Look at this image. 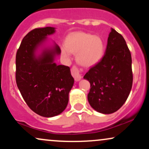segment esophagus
Segmentation results:
<instances>
[{
	"instance_id": "obj_1",
	"label": "esophagus",
	"mask_w": 149,
	"mask_h": 149,
	"mask_svg": "<svg viewBox=\"0 0 149 149\" xmlns=\"http://www.w3.org/2000/svg\"><path fill=\"white\" fill-rule=\"evenodd\" d=\"M71 74H72L73 77L75 78V80H76V81H79V80L81 79V73H80L79 69H78L76 66H73L72 67V69H71Z\"/></svg>"
}]
</instances>
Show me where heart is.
<instances>
[{"label":"heart","mask_w":149,"mask_h":149,"mask_svg":"<svg viewBox=\"0 0 149 149\" xmlns=\"http://www.w3.org/2000/svg\"><path fill=\"white\" fill-rule=\"evenodd\" d=\"M105 45L103 39L99 36L76 32L66 40V43L61 46V52L66 58H69L72 53H77V61L82 66L90 67L100 62L103 57Z\"/></svg>","instance_id":"obj_1"}]
</instances>
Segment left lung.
Listing matches in <instances>:
<instances>
[{
  "instance_id": "8db88e82",
  "label": "left lung",
  "mask_w": 149,
  "mask_h": 149,
  "mask_svg": "<svg viewBox=\"0 0 149 149\" xmlns=\"http://www.w3.org/2000/svg\"><path fill=\"white\" fill-rule=\"evenodd\" d=\"M83 78L90 82L88 100L97 112L113 113L127 100L133 81L131 53L124 38L113 29L104 57Z\"/></svg>"
}]
</instances>
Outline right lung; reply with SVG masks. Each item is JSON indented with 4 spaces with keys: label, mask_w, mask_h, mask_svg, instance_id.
<instances>
[{
    "label": "right lung",
    "mask_w": 149,
    "mask_h": 149,
    "mask_svg": "<svg viewBox=\"0 0 149 149\" xmlns=\"http://www.w3.org/2000/svg\"><path fill=\"white\" fill-rule=\"evenodd\" d=\"M55 28L35 29L24 37L16 54V83L24 100L38 115L53 117L64 111L74 79L70 68L57 65L54 58L61 53L54 43L41 48Z\"/></svg>",
    "instance_id": "add662e5"
}]
</instances>
